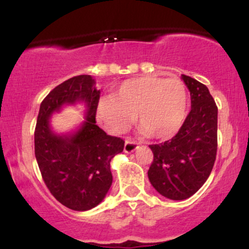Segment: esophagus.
<instances>
[{
  "label": "esophagus",
  "instance_id": "1",
  "mask_svg": "<svg viewBox=\"0 0 249 249\" xmlns=\"http://www.w3.org/2000/svg\"><path fill=\"white\" fill-rule=\"evenodd\" d=\"M137 147H138V142L132 141V139H126V142H125V145H124L125 152L126 153L134 152V151L137 150Z\"/></svg>",
  "mask_w": 249,
  "mask_h": 249
}]
</instances>
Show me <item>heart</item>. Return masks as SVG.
Masks as SVG:
<instances>
[{"mask_svg":"<svg viewBox=\"0 0 249 249\" xmlns=\"http://www.w3.org/2000/svg\"><path fill=\"white\" fill-rule=\"evenodd\" d=\"M188 91L178 77L145 76L122 83L97 107V118L115 133L124 132L134 121L147 136L173 137L187 115Z\"/></svg>","mask_w":249,"mask_h":249,"instance_id":"1","label":"heart"}]
</instances>
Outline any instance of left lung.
Listing matches in <instances>:
<instances>
[{"instance_id": "8db88e82", "label": "left lung", "mask_w": 249, "mask_h": 249, "mask_svg": "<svg viewBox=\"0 0 249 249\" xmlns=\"http://www.w3.org/2000/svg\"><path fill=\"white\" fill-rule=\"evenodd\" d=\"M191 93V108L178 133L170 141L150 145L153 161L147 176L161 196L184 200L210 177L218 150V107L206 85L182 75Z\"/></svg>"}]
</instances>
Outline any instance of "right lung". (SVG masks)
Returning <instances> with one entry per match:
<instances>
[{
    "mask_svg": "<svg viewBox=\"0 0 249 249\" xmlns=\"http://www.w3.org/2000/svg\"><path fill=\"white\" fill-rule=\"evenodd\" d=\"M99 90L89 75L75 76L51 90L39 107L35 127V157L48 190L65 207L88 211L105 198L112 184L110 161L124 141L96 125ZM84 101L86 122L71 136L51 131L50 116L62 105Z\"/></svg>",
    "mask_w": 249,
    "mask_h": 249,
    "instance_id": "add662e5",
    "label": "right lung"
}]
</instances>
